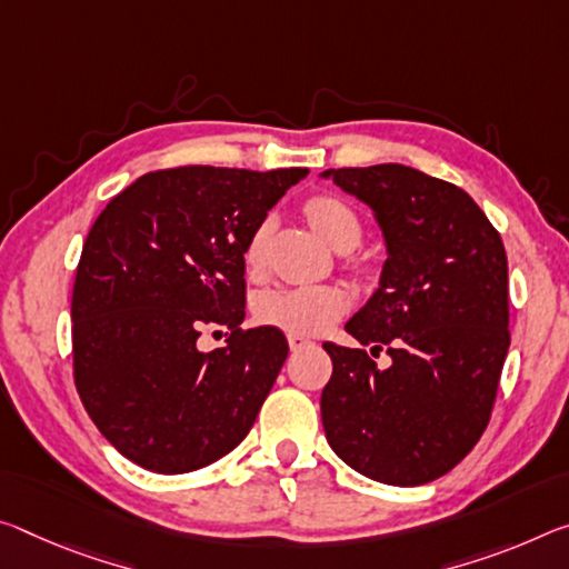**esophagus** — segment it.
I'll list each match as a JSON object with an SVG mask.
<instances>
[{"label":"esophagus","mask_w":569,"mask_h":569,"mask_svg":"<svg viewBox=\"0 0 569 569\" xmlns=\"http://www.w3.org/2000/svg\"><path fill=\"white\" fill-rule=\"evenodd\" d=\"M288 347H291V351H299L311 347V339H306L303 333H288Z\"/></svg>","instance_id":"1"}]
</instances>
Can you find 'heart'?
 Returning a JSON list of instances; mask_svg holds the SVG:
<instances>
[{
	"mask_svg": "<svg viewBox=\"0 0 569 569\" xmlns=\"http://www.w3.org/2000/svg\"><path fill=\"white\" fill-rule=\"evenodd\" d=\"M303 212L313 230L337 250H349L362 240V220L355 207L333 194H317L303 204ZM268 222H260L250 232L246 246L248 268H260L266 252ZM349 309L347 293L337 286H278L260 293L256 303L258 319L268 327H278L291 333H321Z\"/></svg>",
	"mask_w": 569,
	"mask_h": 569,
	"instance_id": "heart-1",
	"label": "heart"
}]
</instances>
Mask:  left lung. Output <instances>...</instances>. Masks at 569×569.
Here are the masks:
<instances>
[{"label": "left lung", "instance_id": "obj_1", "mask_svg": "<svg viewBox=\"0 0 569 569\" xmlns=\"http://www.w3.org/2000/svg\"><path fill=\"white\" fill-rule=\"evenodd\" d=\"M323 177L372 207L387 240L380 288L347 321L362 349L323 345L327 440L372 481H436L491 420L511 341L507 250L481 207L443 179L402 164ZM382 348L387 368L373 362Z\"/></svg>", "mask_w": 569, "mask_h": 569}]
</instances>
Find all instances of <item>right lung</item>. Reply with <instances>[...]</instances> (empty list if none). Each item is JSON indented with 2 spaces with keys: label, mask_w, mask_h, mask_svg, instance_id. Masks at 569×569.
Wrapping results in <instances>:
<instances>
[{
  "label": "right lung",
  "mask_w": 569,
  "mask_h": 569,
  "mask_svg": "<svg viewBox=\"0 0 569 569\" xmlns=\"http://www.w3.org/2000/svg\"><path fill=\"white\" fill-rule=\"evenodd\" d=\"M309 171L174 167L139 177L90 228L73 283V377L121 456L189 473L248 436L288 357L281 329H242L246 246ZM224 326L226 347H196Z\"/></svg>",
  "instance_id": "1"
}]
</instances>
